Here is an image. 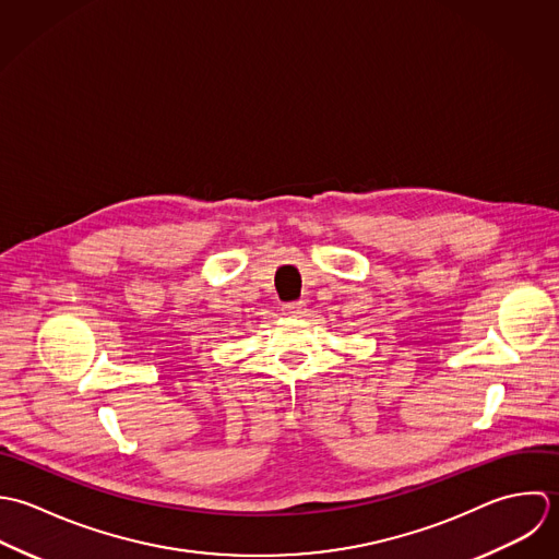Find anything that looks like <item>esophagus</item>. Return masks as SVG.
Returning a JSON list of instances; mask_svg holds the SVG:
<instances>
[{"label":"esophagus","instance_id":"1","mask_svg":"<svg viewBox=\"0 0 559 559\" xmlns=\"http://www.w3.org/2000/svg\"><path fill=\"white\" fill-rule=\"evenodd\" d=\"M283 313L289 316V318H302L307 313V302L305 300L287 302V305H283Z\"/></svg>","mask_w":559,"mask_h":559}]
</instances>
